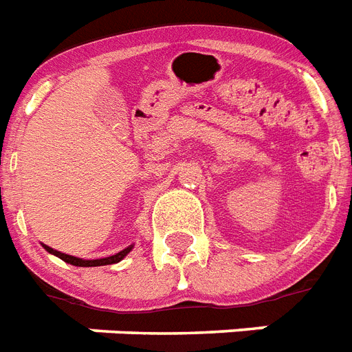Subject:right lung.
<instances>
[{
    "mask_svg": "<svg viewBox=\"0 0 352 352\" xmlns=\"http://www.w3.org/2000/svg\"><path fill=\"white\" fill-rule=\"evenodd\" d=\"M132 247L134 245L125 247L123 251L116 252V254H112V256H107V258H98V260H83V258H78V256H70V254H65V252L56 251V249H52V247L45 245L43 243L45 251L50 252V254L58 256L60 260L67 261V263H70V265H76V267H100V265H111V263H118V261H122L123 258H125V256L132 251Z\"/></svg>",
    "mask_w": 352,
    "mask_h": 352,
    "instance_id": "obj_1",
    "label": "right lung"
}]
</instances>
